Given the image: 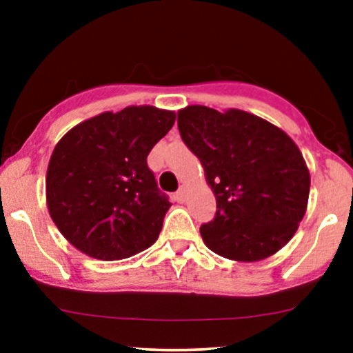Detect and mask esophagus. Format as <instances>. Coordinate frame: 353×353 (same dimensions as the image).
<instances>
[{
  "mask_svg": "<svg viewBox=\"0 0 353 353\" xmlns=\"http://www.w3.org/2000/svg\"><path fill=\"white\" fill-rule=\"evenodd\" d=\"M185 199H188V188H185V185H182V188L176 192V201L185 202Z\"/></svg>",
  "mask_w": 353,
  "mask_h": 353,
  "instance_id": "obj_1",
  "label": "esophagus"
}]
</instances>
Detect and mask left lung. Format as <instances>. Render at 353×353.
I'll use <instances>...</instances> for the list:
<instances>
[{
	"instance_id": "obj_1",
	"label": "left lung",
	"mask_w": 353,
	"mask_h": 353,
	"mask_svg": "<svg viewBox=\"0 0 353 353\" xmlns=\"http://www.w3.org/2000/svg\"><path fill=\"white\" fill-rule=\"evenodd\" d=\"M177 128L216 196V216L201 225L205 245L239 262L281 250L309 201L310 174L297 144L277 125L241 109L188 106L177 112Z\"/></svg>"
}]
</instances>
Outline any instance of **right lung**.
Here are the masks:
<instances>
[{
	"mask_svg": "<svg viewBox=\"0 0 353 353\" xmlns=\"http://www.w3.org/2000/svg\"><path fill=\"white\" fill-rule=\"evenodd\" d=\"M174 121V111L129 106L91 117L61 137L48 165L46 202L76 249L119 261L157 241L172 204L157 188L148 156Z\"/></svg>",
	"mask_w": 353,
	"mask_h": 353,
	"instance_id": "1",
	"label": "right lung"
}]
</instances>
